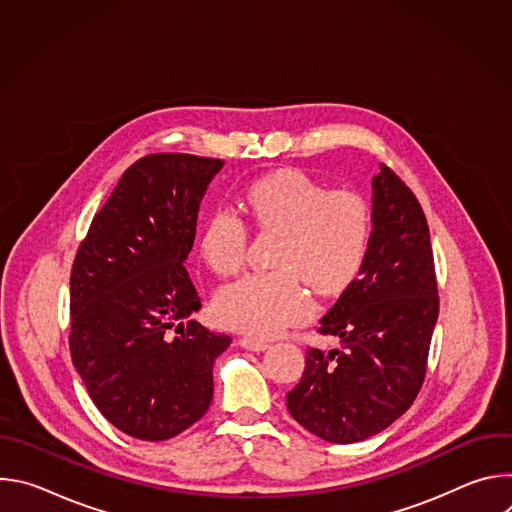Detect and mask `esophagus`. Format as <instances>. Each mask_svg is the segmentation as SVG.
<instances>
[{
	"mask_svg": "<svg viewBox=\"0 0 512 512\" xmlns=\"http://www.w3.org/2000/svg\"><path fill=\"white\" fill-rule=\"evenodd\" d=\"M239 344H241L243 348H247V350H253V352H263V350L269 348V342H267V340H261V338H247V336L241 338Z\"/></svg>",
	"mask_w": 512,
	"mask_h": 512,
	"instance_id": "34e87169",
	"label": "esophagus"
}]
</instances>
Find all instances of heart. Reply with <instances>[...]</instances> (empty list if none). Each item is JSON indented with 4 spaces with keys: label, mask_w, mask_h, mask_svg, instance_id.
<instances>
[{
    "label": "heart",
    "mask_w": 512,
    "mask_h": 512,
    "mask_svg": "<svg viewBox=\"0 0 512 512\" xmlns=\"http://www.w3.org/2000/svg\"><path fill=\"white\" fill-rule=\"evenodd\" d=\"M253 221L281 239L273 253L277 269L247 273L214 296L218 322L251 336H277L306 320L314 302L306 281L320 294H336L360 271L373 241V208L358 192H330L300 170L253 180L243 190ZM247 225L231 208L206 216L198 251L218 275H233L245 263Z\"/></svg>",
    "instance_id": "1"
}]
</instances>
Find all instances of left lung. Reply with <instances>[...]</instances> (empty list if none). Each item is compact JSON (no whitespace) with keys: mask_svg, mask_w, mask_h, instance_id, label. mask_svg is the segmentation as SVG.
Returning a JSON list of instances; mask_svg holds the SVG:
<instances>
[{"mask_svg":"<svg viewBox=\"0 0 512 512\" xmlns=\"http://www.w3.org/2000/svg\"><path fill=\"white\" fill-rule=\"evenodd\" d=\"M440 312L429 229L403 180L381 166L373 178V241L358 279L320 320L342 348H310L287 409L330 444L387 429L415 401Z\"/></svg>","mask_w":512,"mask_h":512,"instance_id":"8db88e82","label":"left lung"}]
</instances>
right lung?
Wrapping results in <instances>:
<instances>
[{
	"label": "right lung",
	"instance_id": "obj_1",
	"mask_svg": "<svg viewBox=\"0 0 512 512\" xmlns=\"http://www.w3.org/2000/svg\"><path fill=\"white\" fill-rule=\"evenodd\" d=\"M223 166L190 154L137 160L72 263V364L97 409L137 440H170L206 413L214 358L231 344L182 322L202 306L184 261L202 196Z\"/></svg>",
	"mask_w": 512,
	"mask_h": 512
}]
</instances>
